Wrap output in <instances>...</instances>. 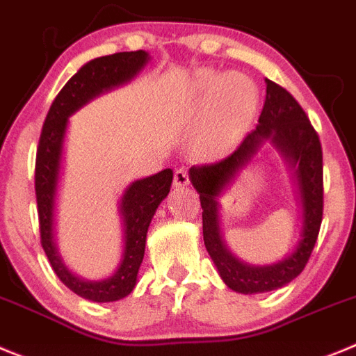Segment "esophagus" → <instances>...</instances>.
<instances>
[{"mask_svg":"<svg viewBox=\"0 0 356 356\" xmlns=\"http://www.w3.org/2000/svg\"><path fill=\"white\" fill-rule=\"evenodd\" d=\"M174 184L175 188H184L190 184V172L188 168H177L174 174Z\"/></svg>","mask_w":356,"mask_h":356,"instance_id":"1","label":"esophagus"}]
</instances>
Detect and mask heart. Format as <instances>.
<instances>
[{"mask_svg":"<svg viewBox=\"0 0 356 356\" xmlns=\"http://www.w3.org/2000/svg\"><path fill=\"white\" fill-rule=\"evenodd\" d=\"M223 96L236 106H246L254 101V88L245 78H213L206 83V94L211 101Z\"/></svg>","mask_w":356,"mask_h":356,"instance_id":"b5f03b06","label":"heart"}]
</instances>
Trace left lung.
<instances>
[{"label": "left lung", "mask_w": 356, "mask_h": 356, "mask_svg": "<svg viewBox=\"0 0 356 356\" xmlns=\"http://www.w3.org/2000/svg\"><path fill=\"white\" fill-rule=\"evenodd\" d=\"M264 81L266 101L257 127L250 131L227 158L190 168L191 182L200 193L202 230L207 252L227 286L243 294L268 293L294 280L309 262L323 222V149L318 131L314 129L300 102L284 86L271 79ZM266 139L275 143L297 166L306 223L302 241L289 258L273 266L254 268L232 258L222 245L217 229L216 197Z\"/></svg>", "instance_id": "8db88e82"}]
</instances>
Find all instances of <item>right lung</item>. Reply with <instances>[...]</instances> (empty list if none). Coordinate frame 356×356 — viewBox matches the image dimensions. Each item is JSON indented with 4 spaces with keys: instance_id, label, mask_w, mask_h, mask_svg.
<instances>
[{
    "instance_id": "right-lung-1",
    "label": "right lung",
    "mask_w": 356,
    "mask_h": 356,
    "mask_svg": "<svg viewBox=\"0 0 356 356\" xmlns=\"http://www.w3.org/2000/svg\"><path fill=\"white\" fill-rule=\"evenodd\" d=\"M145 62L147 53L140 49L108 54L83 65L54 97L44 120L40 140H38L37 159H35V195H37L40 243L49 259L51 268L58 275L60 280L70 291H74L76 294L92 302H117L134 289L140 264L145 254V239L150 220L163 198L170 191L174 172L166 168L156 175L134 181L127 188L122 197V206H120L124 214V225H126L124 229L126 246H124V259L120 262V268L113 277L106 280H81L62 264L53 241L54 193H56V182H58L67 118L101 92L129 81L145 65Z\"/></svg>"
}]
</instances>
